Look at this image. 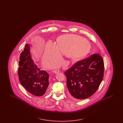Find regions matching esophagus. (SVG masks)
I'll list each match as a JSON object with an SVG mask.
<instances>
[{
    "label": "esophagus",
    "instance_id": "1",
    "mask_svg": "<svg viewBox=\"0 0 123 123\" xmlns=\"http://www.w3.org/2000/svg\"><path fill=\"white\" fill-rule=\"evenodd\" d=\"M59 71H60V70H54L53 71V73H54L55 74L58 73L59 72Z\"/></svg>",
    "mask_w": 123,
    "mask_h": 123
}]
</instances>
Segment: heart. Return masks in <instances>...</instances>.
<instances>
[{
	"mask_svg": "<svg viewBox=\"0 0 123 123\" xmlns=\"http://www.w3.org/2000/svg\"><path fill=\"white\" fill-rule=\"evenodd\" d=\"M90 47L89 42L81 36L74 35H61L57 38L56 45L51 41L47 43L43 61L46 65L58 63L54 65L58 67L62 60L60 54L67 56L74 61H79L88 55Z\"/></svg>",
	"mask_w": 123,
	"mask_h": 123,
	"instance_id": "heart-1",
	"label": "heart"
}]
</instances>
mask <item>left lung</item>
Segmentation results:
<instances>
[{
  "mask_svg": "<svg viewBox=\"0 0 123 123\" xmlns=\"http://www.w3.org/2000/svg\"><path fill=\"white\" fill-rule=\"evenodd\" d=\"M104 64L101 56L95 53L76 62L64 73L70 97L85 99L97 91L104 76Z\"/></svg>",
  "mask_w": 123,
  "mask_h": 123,
  "instance_id": "obj_1",
  "label": "left lung"
}]
</instances>
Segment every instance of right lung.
I'll return each instance as SVG.
<instances>
[{"instance_id": "right-lung-1", "label": "right lung", "mask_w": 123, "mask_h": 123, "mask_svg": "<svg viewBox=\"0 0 123 123\" xmlns=\"http://www.w3.org/2000/svg\"><path fill=\"white\" fill-rule=\"evenodd\" d=\"M18 74L22 85L29 92L36 96L45 94L49 85V75L38 68L32 59L30 45L26 44L20 54Z\"/></svg>"}]
</instances>
